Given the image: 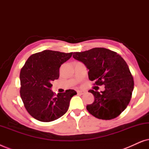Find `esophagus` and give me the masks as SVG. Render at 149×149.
Wrapping results in <instances>:
<instances>
[{
    "mask_svg": "<svg viewBox=\"0 0 149 149\" xmlns=\"http://www.w3.org/2000/svg\"><path fill=\"white\" fill-rule=\"evenodd\" d=\"M77 93H78V94H80V95H83V94H84V93H85V91H84V90H78L77 91Z\"/></svg>",
    "mask_w": 149,
    "mask_h": 149,
    "instance_id": "1",
    "label": "esophagus"
}]
</instances>
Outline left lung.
<instances>
[{
	"label": "left lung",
	"mask_w": 149,
	"mask_h": 149,
	"mask_svg": "<svg viewBox=\"0 0 149 149\" xmlns=\"http://www.w3.org/2000/svg\"><path fill=\"white\" fill-rule=\"evenodd\" d=\"M73 58L86 66L89 80L95 81L97 85H105L101 93L89 90L94 95L93 102L86 107L89 113L104 120L118 117L129 104L134 85L125 61L117 53L102 47L75 52Z\"/></svg>",
	"instance_id": "8db88e82"
}]
</instances>
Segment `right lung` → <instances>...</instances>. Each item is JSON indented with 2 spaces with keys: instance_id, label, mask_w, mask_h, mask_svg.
Listing matches in <instances>:
<instances>
[{
  "instance_id": "add662e5",
  "label": "right lung",
  "mask_w": 149,
  "mask_h": 149,
  "mask_svg": "<svg viewBox=\"0 0 149 149\" xmlns=\"http://www.w3.org/2000/svg\"><path fill=\"white\" fill-rule=\"evenodd\" d=\"M72 53L44 50L30 56L20 71V96L28 113L38 121L50 122L64 115L77 92L68 89L56 94L52 82L60 76V67Z\"/></svg>"
}]
</instances>
